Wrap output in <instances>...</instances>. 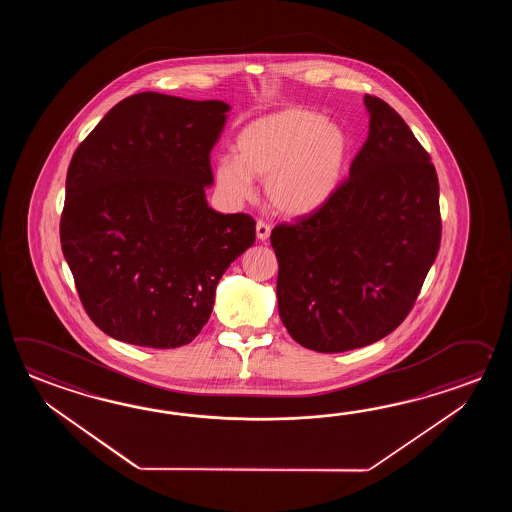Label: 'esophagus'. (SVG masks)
<instances>
[{
  "label": "esophagus",
  "mask_w": 512,
  "mask_h": 512,
  "mask_svg": "<svg viewBox=\"0 0 512 512\" xmlns=\"http://www.w3.org/2000/svg\"><path fill=\"white\" fill-rule=\"evenodd\" d=\"M256 234H258V240L267 241L271 236V225H267L265 221H258L256 223Z\"/></svg>",
  "instance_id": "esophagus-1"
}]
</instances>
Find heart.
<instances>
[{
  "label": "heart",
  "mask_w": 512,
  "mask_h": 512,
  "mask_svg": "<svg viewBox=\"0 0 512 512\" xmlns=\"http://www.w3.org/2000/svg\"><path fill=\"white\" fill-rule=\"evenodd\" d=\"M236 152L221 155L216 181L232 199L254 196V177L267 181L272 207L307 216L337 194L346 172L348 133L315 111L285 108L251 120L236 137Z\"/></svg>",
  "instance_id": "obj_1"
}]
</instances>
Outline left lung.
I'll return each instance as SVG.
<instances>
[{
	"label": "left lung",
	"instance_id": "8db88e82",
	"mask_svg": "<svg viewBox=\"0 0 512 512\" xmlns=\"http://www.w3.org/2000/svg\"><path fill=\"white\" fill-rule=\"evenodd\" d=\"M370 133L324 207L274 227L278 311L318 353L364 348L414 307L441 243L439 183L403 117L366 95Z\"/></svg>",
	"mask_w": 512,
	"mask_h": 512
}]
</instances>
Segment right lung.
<instances>
[{
    "label": "right lung",
    "instance_id": "right-lung-1",
    "mask_svg": "<svg viewBox=\"0 0 512 512\" xmlns=\"http://www.w3.org/2000/svg\"><path fill=\"white\" fill-rule=\"evenodd\" d=\"M229 109L137 93L73 155L62 252L87 315L109 337L155 349L192 342L221 276L256 240L251 216L219 214L205 196Z\"/></svg>",
    "mask_w": 512,
    "mask_h": 512
}]
</instances>
